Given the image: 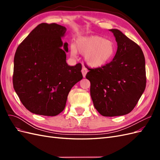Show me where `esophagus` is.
Wrapping results in <instances>:
<instances>
[{"mask_svg":"<svg viewBox=\"0 0 160 160\" xmlns=\"http://www.w3.org/2000/svg\"><path fill=\"white\" fill-rule=\"evenodd\" d=\"M81 72H82V74H83V77H85V75H86V74H87V72H88V70H87V69L85 68V67H83V68H82Z\"/></svg>","mask_w":160,"mask_h":160,"instance_id":"1","label":"esophagus"}]
</instances>
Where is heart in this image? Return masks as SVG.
Listing matches in <instances>:
<instances>
[{"mask_svg": "<svg viewBox=\"0 0 160 160\" xmlns=\"http://www.w3.org/2000/svg\"><path fill=\"white\" fill-rule=\"evenodd\" d=\"M79 51L85 55L88 64L95 68L105 65L112 59L115 51L114 43L100 36L80 37L76 45L71 46V55L75 56Z\"/></svg>", "mask_w": 160, "mask_h": 160, "instance_id": "obj_1", "label": "heart"}]
</instances>
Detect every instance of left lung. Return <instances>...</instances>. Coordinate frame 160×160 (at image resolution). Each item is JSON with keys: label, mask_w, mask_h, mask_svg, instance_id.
Returning a JSON list of instances; mask_svg holds the SVG:
<instances>
[{"label": "left lung", "mask_w": 160, "mask_h": 160, "mask_svg": "<svg viewBox=\"0 0 160 160\" xmlns=\"http://www.w3.org/2000/svg\"><path fill=\"white\" fill-rule=\"evenodd\" d=\"M109 31L118 43L114 58L103 67L89 69L85 76L91 83L94 107L105 117L130 113L146 86V62L142 49L119 30Z\"/></svg>", "instance_id": "left-lung-1"}]
</instances>
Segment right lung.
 I'll return each instance as SVG.
<instances>
[{
	"label": "right lung",
	"instance_id": "right-lung-1",
	"mask_svg": "<svg viewBox=\"0 0 160 160\" xmlns=\"http://www.w3.org/2000/svg\"><path fill=\"white\" fill-rule=\"evenodd\" d=\"M66 28L41 23L17 47L12 83L21 103L31 113L55 116L64 110L70 90L83 79L82 66L66 62ZM64 46V50L62 48Z\"/></svg>",
	"mask_w": 160,
	"mask_h": 160
}]
</instances>
